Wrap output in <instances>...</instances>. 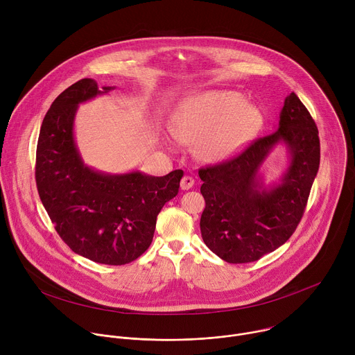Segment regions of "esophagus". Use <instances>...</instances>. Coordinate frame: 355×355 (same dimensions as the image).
I'll list each match as a JSON object with an SVG mask.
<instances>
[{"label": "esophagus", "mask_w": 355, "mask_h": 355, "mask_svg": "<svg viewBox=\"0 0 355 355\" xmlns=\"http://www.w3.org/2000/svg\"><path fill=\"white\" fill-rule=\"evenodd\" d=\"M193 184H195V181H193V178L192 177H189V175H185V177H182V180H181V189H184V191H188V189H191L192 187H193Z\"/></svg>", "instance_id": "1"}]
</instances>
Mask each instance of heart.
Segmentation results:
<instances>
[{
    "label": "heart",
    "instance_id": "1",
    "mask_svg": "<svg viewBox=\"0 0 355 355\" xmlns=\"http://www.w3.org/2000/svg\"><path fill=\"white\" fill-rule=\"evenodd\" d=\"M263 112L232 89L200 92L181 107L177 130L198 140V151L207 162H222L240 151L263 126Z\"/></svg>",
    "mask_w": 355,
    "mask_h": 355
}]
</instances>
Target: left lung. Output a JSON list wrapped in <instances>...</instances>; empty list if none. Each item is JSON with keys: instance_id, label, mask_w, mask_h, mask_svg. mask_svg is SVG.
Instances as JSON below:
<instances>
[{"instance_id": "obj_1", "label": "left lung", "mask_w": 355, "mask_h": 355, "mask_svg": "<svg viewBox=\"0 0 355 355\" xmlns=\"http://www.w3.org/2000/svg\"><path fill=\"white\" fill-rule=\"evenodd\" d=\"M279 142L288 150L290 166L278 184L266 187L258 171ZM319 164L318 126L291 92L277 130L248 144L234 159L198 171L207 202L199 223L205 244L232 264L257 261L281 247L305 212Z\"/></svg>"}]
</instances>
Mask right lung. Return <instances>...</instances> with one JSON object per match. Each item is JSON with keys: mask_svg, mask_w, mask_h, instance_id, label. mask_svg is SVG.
<instances>
[{"mask_svg": "<svg viewBox=\"0 0 355 355\" xmlns=\"http://www.w3.org/2000/svg\"><path fill=\"white\" fill-rule=\"evenodd\" d=\"M114 88L99 89L95 80L83 78L53 101L40 126L35 177L42 204L63 241L91 261L123 266L151 244L157 215L178 193L184 171L164 177L107 174L84 164L74 140L77 108Z\"/></svg>", "mask_w": 355, "mask_h": 355, "instance_id": "obj_1", "label": "right lung"}]
</instances>
